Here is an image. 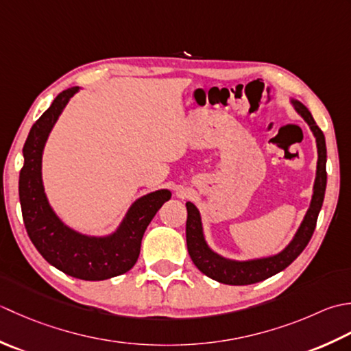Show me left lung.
Masks as SVG:
<instances>
[{"mask_svg":"<svg viewBox=\"0 0 351 351\" xmlns=\"http://www.w3.org/2000/svg\"><path fill=\"white\" fill-rule=\"evenodd\" d=\"M291 104L298 115L306 121L313 134V138H315L318 160L309 209H307L302 224L297 228L295 234L292 236L288 245L276 254L253 257V259L242 261L228 259V257H224L218 254L217 252H213L210 245L207 244L202 213H199L198 207L194 203H186V209H188V219H186V244H188L191 259L203 274L219 283L234 286L253 285L280 273V271H283L286 267H289L291 263L302 254L306 245L309 244L313 230H315L318 213L324 202L327 183L326 139L323 132L319 130V127L317 125L315 121H313L311 112L307 110V107L294 98H291Z\"/></svg>","mask_w":351,"mask_h":351,"instance_id":"1","label":"left lung"}]
</instances>
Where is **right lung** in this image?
<instances>
[{"label": "right lung", "instance_id": "1", "mask_svg": "<svg viewBox=\"0 0 351 351\" xmlns=\"http://www.w3.org/2000/svg\"><path fill=\"white\" fill-rule=\"evenodd\" d=\"M78 86L60 92L33 124L23 148L19 202L28 238L42 257L71 277L106 280L130 271L139 257L148 224L171 198L169 189H157L136 198L117 228L106 234H88L69 227L49 204L42 180V156L48 136Z\"/></svg>", "mask_w": 351, "mask_h": 351}]
</instances>
